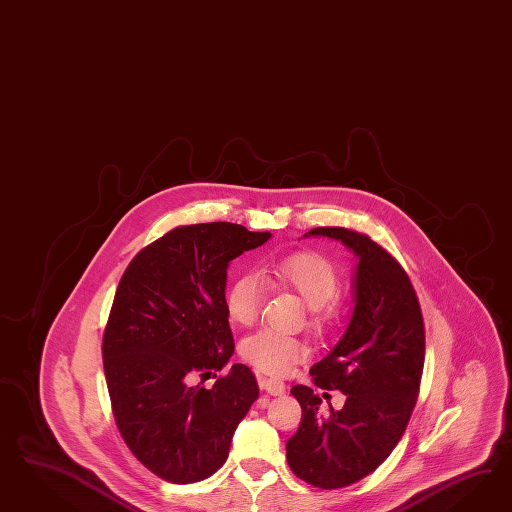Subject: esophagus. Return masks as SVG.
<instances>
[{
	"mask_svg": "<svg viewBox=\"0 0 512 512\" xmlns=\"http://www.w3.org/2000/svg\"><path fill=\"white\" fill-rule=\"evenodd\" d=\"M259 387L266 390L270 396H281L285 392V383L279 379H268V377H259Z\"/></svg>",
	"mask_w": 512,
	"mask_h": 512,
	"instance_id": "esophagus-1",
	"label": "esophagus"
}]
</instances>
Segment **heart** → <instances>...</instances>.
<instances>
[{
	"instance_id": "1",
	"label": "heart",
	"mask_w": 512,
	"mask_h": 512,
	"mask_svg": "<svg viewBox=\"0 0 512 512\" xmlns=\"http://www.w3.org/2000/svg\"><path fill=\"white\" fill-rule=\"evenodd\" d=\"M264 278L293 291L306 304V325L315 334H325L340 321L338 298L340 274L336 266L317 251H293L263 264ZM263 302V285L255 274L234 279L225 293L229 319L240 326L253 325ZM306 343L274 330H259L240 345L242 357L268 375H287L306 357Z\"/></svg>"
}]
</instances>
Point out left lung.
I'll return each mask as SVG.
<instances>
[{"label":"left lung","mask_w":512,"mask_h":512,"mask_svg":"<svg viewBox=\"0 0 512 512\" xmlns=\"http://www.w3.org/2000/svg\"><path fill=\"white\" fill-rule=\"evenodd\" d=\"M306 236L340 240L358 259L351 321L310 370L317 387L345 394L343 407L323 413L313 388H291L302 422L287 441L289 467L311 486L336 490L370 475L402 439L419 398L424 321L411 279L370 236L343 227Z\"/></svg>","instance_id":"obj_1"}]
</instances>
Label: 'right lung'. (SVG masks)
<instances>
[{"instance_id": "right-lung-1", "label": "right lung", "mask_w": 512, "mask_h": 512, "mask_svg": "<svg viewBox=\"0 0 512 512\" xmlns=\"http://www.w3.org/2000/svg\"><path fill=\"white\" fill-rule=\"evenodd\" d=\"M270 236L227 221L176 227L139 251L120 279L103 336L112 413L135 458L165 481L214 475L259 398L244 364L212 388L189 383L233 357L227 268Z\"/></svg>"}]
</instances>
